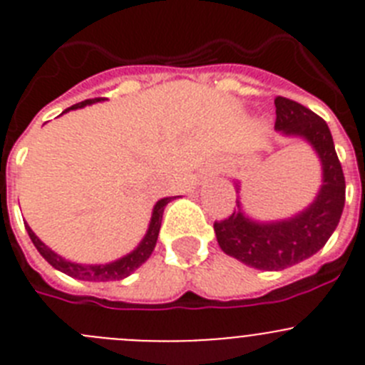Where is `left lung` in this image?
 Instances as JSON below:
<instances>
[{"label":"left lung","mask_w":365,"mask_h":365,"mask_svg":"<svg viewBox=\"0 0 365 365\" xmlns=\"http://www.w3.org/2000/svg\"><path fill=\"white\" fill-rule=\"evenodd\" d=\"M275 128L286 135L304 137L322 160L324 180L315 202L280 222H253L239 210L213 224L217 242L226 255L267 272H279L315 255L335 232L346 202V179L326 121L280 96L275 98Z\"/></svg>","instance_id":"1"}]
</instances>
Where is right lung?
<instances>
[{
    "label": "right lung",
    "instance_id": "right-lung-1",
    "mask_svg": "<svg viewBox=\"0 0 365 365\" xmlns=\"http://www.w3.org/2000/svg\"><path fill=\"white\" fill-rule=\"evenodd\" d=\"M103 98H93V99H86V101L78 103V105L70 106L66 108L65 112L68 110H76V108H83L86 105H92V103L101 101ZM172 197H166V199H160L159 202L155 205L152 213V220H150V228L146 232L145 239L141 240V244L133 250L132 253H128L123 259L115 260V262L110 264H96V266H85V264H76L70 262V260H65L63 257H59L58 253H53L52 250L46 248L45 244L36 237V233L29 228V224H25L26 232H29L30 240L34 242V246L38 248V252L41 253L43 259L53 266L59 272L66 273V275L73 277V279L79 280H88V282H106V280H121L125 277H128L130 273L135 272L137 267L145 264L148 260V257L152 255L153 248H155L157 237H159V230H160V220H163V212H165L166 205H168Z\"/></svg>",
    "mask_w": 365,
    "mask_h": 365
}]
</instances>
